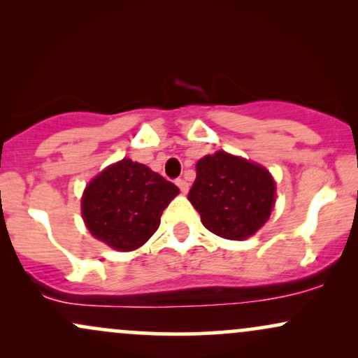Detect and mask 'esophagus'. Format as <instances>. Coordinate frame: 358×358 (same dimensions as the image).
Instances as JSON below:
<instances>
[{"instance_id": "obj_1", "label": "esophagus", "mask_w": 358, "mask_h": 358, "mask_svg": "<svg viewBox=\"0 0 358 358\" xmlns=\"http://www.w3.org/2000/svg\"><path fill=\"white\" fill-rule=\"evenodd\" d=\"M175 183H176V187H178L180 190H182V193H187L188 192V182H187V180L178 178Z\"/></svg>"}]
</instances>
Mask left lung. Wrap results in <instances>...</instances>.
I'll use <instances>...</instances> for the list:
<instances>
[{
    "label": "left lung",
    "instance_id": "left-lung-1",
    "mask_svg": "<svg viewBox=\"0 0 358 358\" xmlns=\"http://www.w3.org/2000/svg\"><path fill=\"white\" fill-rule=\"evenodd\" d=\"M188 200L208 231L244 241L268 222L276 202V183L257 163L217 151L196 163Z\"/></svg>",
    "mask_w": 358,
    "mask_h": 358
}]
</instances>
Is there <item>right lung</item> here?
Instances as JSON below:
<instances>
[{"instance_id": "obj_1", "label": "right lung", "mask_w": 358, "mask_h": 358, "mask_svg": "<svg viewBox=\"0 0 358 358\" xmlns=\"http://www.w3.org/2000/svg\"><path fill=\"white\" fill-rule=\"evenodd\" d=\"M178 192L146 165L124 158L87 185L82 217L96 239L116 250H134L156 232L163 210Z\"/></svg>"}]
</instances>
